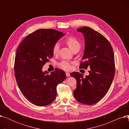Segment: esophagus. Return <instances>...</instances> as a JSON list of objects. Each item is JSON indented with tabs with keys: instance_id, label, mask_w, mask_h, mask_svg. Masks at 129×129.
<instances>
[{
	"instance_id": "esophagus-1",
	"label": "esophagus",
	"mask_w": 129,
	"mask_h": 129,
	"mask_svg": "<svg viewBox=\"0 0 129 129\" xmlns=\"http://www.w3.org/2000/svg\"><path fill=\"white\" fill-rule=\"evenodd\" d=\"M65 74H66V76L67 77L70 76V73L69 72H66Z\"/></svg>"
}]
</instances>
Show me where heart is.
Instances as JSON below:
<instances>
[{"label":"heart","instance_id":"heart-1","mask_svg":"<svg viewBox=\"0 0 129 129\" xmlns=\"http://www.w3.org/2000/svg\"><path fill=\"white\" fill-rule=\"evenodd\" d=\"M65 42L73 51H74L76 50H79L80 49L81 44L79 41L75 38L70 37L66 39ZM59 44L58 43H56L54 44L53 46V54L54 55H57L59 53ZM71 64L72 63L69 62V61L63 60L58 64V66L61 69L63 70L69 71L72 68Z\"/></svg>","mask_w":129,"mask_h":129}]
</instances>
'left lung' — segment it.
Returning a JSON list of instances; mask_svg holds the SVG:
<instances>
[{
	"label": "left lung",
	"mask_w": 129,
	"mask_h": 129,
	"mask_svg": "<svg viewBox=\"0 0 129 129\" xmlns=\"http://www.w3.org/2000/svg\"><path fill=\"white\" fill-rule=\"evenodd\" d=\"M77 31L83 34L85 41L79 68L90 70L85 77L79 72L71 74L77 82L74 96L79 103L92 105L102 99L111 86L115 74L114 53L110 42L100 33L85 26Z\"/></svg>",
	"instance_id": "left-lung-1"
}]
</instances>
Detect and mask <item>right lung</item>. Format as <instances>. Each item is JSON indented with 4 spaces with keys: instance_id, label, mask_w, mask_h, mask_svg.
<instances>
[{
    "instance_id": "1",
    "label": "right lung",
    "mask_w": 129,
    "mask_h": 129,
    "mask_svg": "<svg viewBox=\"0 0 129 129\" xmlns=\"http://www.w3.org/2000/svg\"><path fill=\"white\" fill-rule=\"evenodd\" d=\"M54 29H39L27 36L18 46L15 59V75L24 97L37 106H47L55 100L57 86L66 78L65 73L55 69L50 75L42 71L53 57L52 48L64 36Z\"/></svg>"
}]
</instances>
